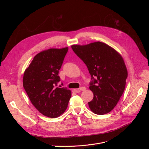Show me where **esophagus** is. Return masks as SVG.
<instances>
[{
  "mask_svg": "<svg viewBox=\"0 0 149 149\" xmlns=\"http://www.w3.org/2000/svg\"><path fill=\"white\" fill-rule=\"evenodd\" d=\"M86 90V88L85 87H81L80 89H74V91L75 93H79L80 91H85Z\"/></svg>",
  "mask_w": 149,
  "mask_h": 149,
  "instance_id": "obj_1",
  "label": "esophagus"
}]
</instances>
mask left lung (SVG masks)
<instances>
[{
    "label": "left lung",
    "instance_id": "obj_1",
    "mask_svg": "<svg viewBox=\"0 0 149 149\" xmlns=\"http://www.w3.org/2000/svg\"><path fill=\"white\" fill-rule=\"evenodd\" d=\"M71 48L87 66L91 75L89 89L93 98L88 103L91 110L97 115L110 112L126 86L127 70L123 57L112 47L100 42L74 45Z\"/></svg>",
    "mask_w": 149,
    "mask_h": 149
}]
</instances>
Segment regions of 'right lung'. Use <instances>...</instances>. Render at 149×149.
<instances>
[{
  "instance_id": "right-lung-1",
  "label": "right lung",
  "mask_w": 149,
  "mask_h": 149,
  "mask_svg": "<svg viewBox=\"0 0 149 149\" xmlns=\"http://www.w3.org/2000/svg\"><path fill=\"white\" fill-rule=\"evenodd\" d=\"M68 48H51L37 54L23 74V86L34 106L43 115L57 118L65 112L71 91L57 88L58 75Z\"/></svg>"
}]
</instances>
